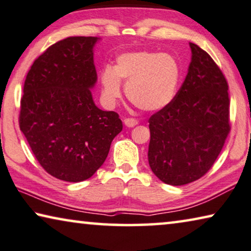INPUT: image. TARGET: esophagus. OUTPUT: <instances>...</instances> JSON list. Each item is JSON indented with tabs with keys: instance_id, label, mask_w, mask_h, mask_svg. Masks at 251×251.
I'll list each match as a JSON object with an SVG mask.
<instances>
[{
	"instance_id": "1",
	"label": "esophagus",
	"mask_w": 251,
	"mask_h": 251,
	"mask_svg": "<svg viewBox=\"0 0 251 251\" xmlns=\"http://www.w3.org/2000/svg\"><path fill=\"white\" fill-rule=\"evenodd\" d=\"M124 124L126 127H134L138 124V122L134 118H125L124 119Z\"/></svg>"
}]
</instances>
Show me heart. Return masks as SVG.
Wrapping results in <instances>:
<instances>
[{
    "label": "heart",
    "instance_id": "obj_1",
    "mask_svg": "<svg viewBox=\"0 0 251 251\" xmlns=\"http://www.w3.org/2000/svg\"><path fill=\"white\" fill-rule=\"evenodd\" d=\"M180 78V65L173 55L141 50L119 55L114 69L102 70L100 82L106 101L121 98L124 81L127 98L140 109L153 113L173 102Z\"/></svg>",
    "mask_w": 251,
    "mask_h": 251
}]
</instances>
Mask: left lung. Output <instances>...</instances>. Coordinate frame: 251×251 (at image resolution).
<instances>
[{
  "label": "left lung",
  "instance_id": "left-lung-1",
  "mask_svg": "<svg viewBox=\"0 0 251 251\" xmlns=\"http://www.w3.org/2000/svg\"><path fill=\"white\" fill-rule=\"evenodd\" d=\"M192 61L169 106L149 119V164L164 184L182 186L211 169L230 132V100L221 70L189 43Z\"/></svg>",
  "mask_w": 251,
  "mask_h": 251
}]
</instances>
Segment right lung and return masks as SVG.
<instances>
[{
  "label": "right lung",
  "instance_id": "1",
  "mask_svg": "<svg viewBox=\"0 0 251 251\" xmlns=\"http://www.w3.org/2000/svg\"><path fill=\"white\" fill-rule=\"evenodd\" d=\"M98 37H69L33 62L25 81L19 124L36 159L53 177L87 180L102 166L123 129L115 111L99 109L93 48Z\"/></svg>",
  "mask_w": 251,
  "mask_h": 251
}]
</instances>
